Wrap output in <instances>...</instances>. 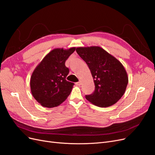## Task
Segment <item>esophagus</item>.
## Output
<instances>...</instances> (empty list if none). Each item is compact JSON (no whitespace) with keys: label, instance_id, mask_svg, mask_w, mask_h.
<instances>
[{"label":"esophagus","instance_id":"34e87169","mask_svg":"<svg viewBox=\"0 0 155 155\" xmlns=\"http://www.w3.org/2000/svg\"><path fill=\"white\" fill-rule=\"evenodd\" d=\"M76 85H78V86H80L81 85V81H78V82L76 83Z\"/></svg>","mask_w":155,"mask_h":155}]
</instances>
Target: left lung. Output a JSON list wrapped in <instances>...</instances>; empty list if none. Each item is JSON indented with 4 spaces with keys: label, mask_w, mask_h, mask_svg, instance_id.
<instances>
[{
    "label": "left lung",
    "mask_w": 155,
    "mask_h": 155,
    "mask_svg": "<svg viewBox=\"0 0 155 155\" xmlns=\"http://www.w3.org/2000/svg\"><path fill=\"white\" fill-rule=\"evenodd\" d=\"M76 51L88 65L95 85L86 99L100 107L115 104L124 94L129 81L123 64L100 46L79 47Z\"/></svg>",
    "instance_id": "left-lung-1"
}]
</instances>
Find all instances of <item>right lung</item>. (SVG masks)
I'll return each instance as SVG.
<instances>
[{"label": "right lung", "instance_id": "add662e5", "mask_svg": "<svg viewBox=\"0 0 155 155\" xmlns=\"http://www.w3.org/2000/svg\"><path fill=\"white\" fill-rule=\"evenodd\" d=\"M75 50V47L52 50L33 72L30 79L31 92L43 107L59 106L70 95L74 83L66 80L69 69L65 66V61Z\"/></svg>", "mask_w": 155, "mask_h": 155}]
</instances>
